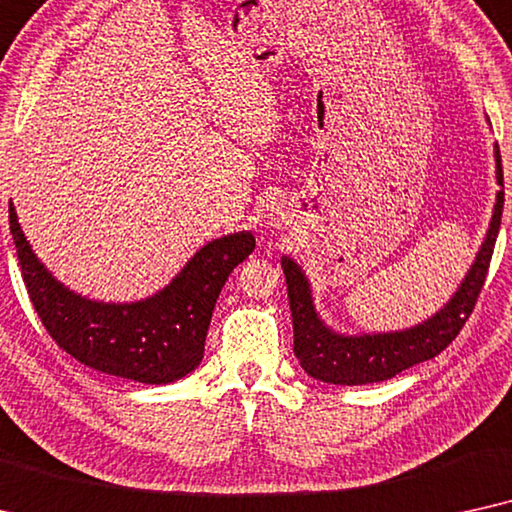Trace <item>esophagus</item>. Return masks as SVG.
Listing matches in <instances>:
<instances>
[{"label": "esophagus", "mask_w": 512, "mask_h": 512, "mask_svg": "<svg viewBox=\"0 0 512 512\" xmlns=\"http://www.w3.org/2000/svg\"><path fill=\"white\" fill-rule=\"evenodd\" d=\"M283 222H285V217H283V213H278V210H274V213L269 215V224H271V227H281Z\"/></svg>", "instance_id": "1"}]
</instances>
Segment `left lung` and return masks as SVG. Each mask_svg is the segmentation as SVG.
Returning <instances> with one entry per match:
<instances>
[{
	"instance_id": "8db88e82",
	"label": "left lung",
	"mask_w": 512,
	"mask_h": 512,
	"mask_svg": "<svg viewBox=\"0 0 512 512\" xmlns=\"http://www.w3.org/2000/svg\"><path fill=\"white\" fill-rule=\"evenodd\" d=\"M494 163L499 192H496L492 220H489L487 234L475 252V260L466 276L461 278L454 295L417 325L388 332H358V335L339 332L327 325L318 313L311 281L304 269L292 257H281L285 283H288L292 332H295V356L309 377L339 386L377 384V381L393 379L407 367L435 358L452 344V339L459 335L478 302L489 262H492L496 236H499L503 213V168L499 145H494Z\"/></svg>"
}]
</instances>
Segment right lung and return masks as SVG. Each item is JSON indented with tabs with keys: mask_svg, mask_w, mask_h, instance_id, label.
Segmentation results:
<instances>
[{
	"mask_svg": "<svg viewBox=\"0 0 512 512\" xmlns=\"http://www.w3.org/2000/svg\"><path fill=\"white\" fill-rule=\"evenodd\" d=\"M9 224L34 311L60 349L93 370L152 386L173 384L199 367L217 297L255 250L250 229L224 234L201 245L154 295L102 302L70 290L46 269L11 201Z\"/></svg>",
	"mask_w": 512,
	"mask_h": 512,
	"instance_id": "right-lung-1",
	"label": "right lung"
}]
</instances>
